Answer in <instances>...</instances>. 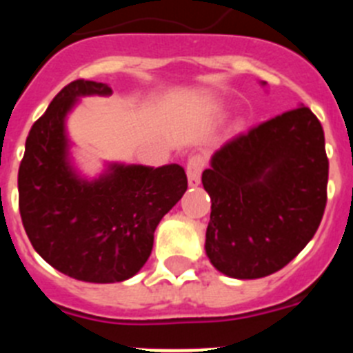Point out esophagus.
Returning a JSON list of instances; mask_svg holds the SVG:
<instances>
[{
  "mask_svg": "<svg viewBox=\"0 0 353 353\" xmlns=\"http://www.w3.org/2000/svg\"><path fill=\"white\" fill-rule=\"evenodd\" d=\"M205 161L201 155H191L189 161H187V180H189V185L196 187L201 179V171H203Z\"/></svg>",
  "mask_w": 353,
  "mask_h": 353,
  "instance_id": "1",
  "label": "esophagus"
}]
</instances>
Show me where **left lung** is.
Instances as JSON below:
<instances>
[{"label":"left lung","mask_w":353,"mask_h":353,"mask_svg":"<svg viewBox=\"0 0 353 353\" xmlns=\"http://www.w3.org/2000/svg\"><path fill=\"white\" fill-rule=\"evenodd\" d=\"M327 180L322 123L304 105L224 143L201 174L212 201L208 260L235 279L281 270L316 233Z\"/></svg>","instance_id":"1"}]
</instances>
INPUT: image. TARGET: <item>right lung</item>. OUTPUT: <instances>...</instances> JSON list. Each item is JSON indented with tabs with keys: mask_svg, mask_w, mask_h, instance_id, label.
<instances>
[{
	"mask_svg": "<svg viewBox=\"0 0 353 353\" xmlns=\"http://www.w3.org/2000/svg\"><path fill=\"white\" fill-rule=\"evenodd\" d=\"M109 93L105 83H68L31 127L17 176L31 245L56 270L88 283L138 274L154 248L155 228L187 191L179 164H113L93 182L72 170L65 118L79 97Z\"/></svg>",
	"mask_w": 353,
	"mask_h": 353,
	"instance_id": "obj_1",
	"label": "right lung"
}]
</instances>
